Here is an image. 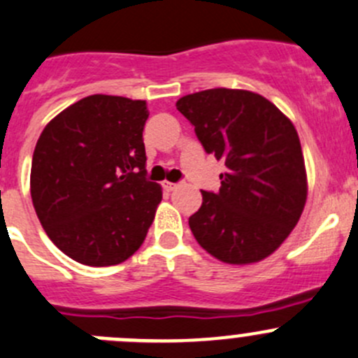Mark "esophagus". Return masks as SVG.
I'll return each mask as SVG.
<instances>
[{
	"instance_id": "34e87169",
	"label": "esophagus",
	"mask_w": 358,
	"mask_h": 358,
	"mask_svg": "<svg viewBox=\"0 0 358 358\" xmlns=\"http://www.w3.org/2000/svg\"><path fill=\"white\" fill-rule=\"evenodd\" d=\"M162 187H164V190H168V192H173V190L178 187V183H173V182H164L162 183Z\"/></svg>"
}]
</instances>
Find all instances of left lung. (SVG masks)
I'll return each mask as SVG.
<instances>
[{
	"mask_svg": "<svg viewBox=\"0 0 358 358\" xmlns=\"http://www.w3.org/2000/svg\"><path fill=\"white\" fill-rule=\"evenodd\" d=\"M176 110L206 154L225 162L218 192H203L189 218L201 246L227 264L271 255L299 222L306 169L294 124L260 94L208 89L183 96Z\"/></svg>",
	"mask_w": 358,
	"mask_h": 358,
	"instance_id": "1",
	"label": "left lung"
}]
</instances>
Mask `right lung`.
Returning a JSON list of instances; mask_svg holds the SVG:
<instances>
[{"label": "right lung", "instance_id": "add662e5", "mask_svg": "<svg viewBox=\"0 0 358 358\" xmlns=\"http://www.w3.org/2000/svg\"><path fill=\"white\" fill-rule=\"evenodd\" d=\"M147 103L94 94L52 119L31 164V199L48 238L85 266H115L147 238L162 190L148 182Z\"/></svg>", "mask_w": 358, "mask_h": 358}]
</instances>
